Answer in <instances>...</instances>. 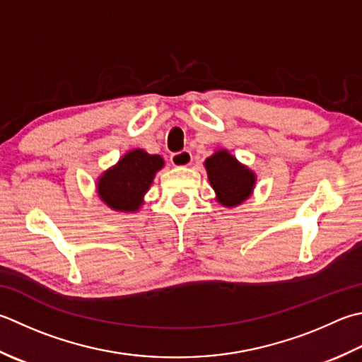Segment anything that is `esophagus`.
I'll return each mask as SVG.
<instances>
[{
    "mask_svg": "<svg viewBox=\"0 0 362 362\" xmlns=\"http://www.w3.org/2000/svg\"><path fill=\"white\" fill-rule=\"evenodd\" d=\"M191 160H193V157H191V153L188 151H182V152H177V153L171 155V163L175 168L189 166Z\"/></svg>",
    "mask_w": 362,
    "mask_h": 362,
    "instance_id": "34e87169",
    "label": "esophagus"
}]
</instances>
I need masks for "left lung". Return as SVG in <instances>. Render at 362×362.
Masks as SVG:
<instances>
[{
  "label": "left lung",
  "mask_w": 362,
  "mask_h": 362,
  "mask_svg": "<svg viewBox=\"0 0 362 362\" xmlns=\"http://www.w3.org/2000/svg\"><path fill=\"white\" fill-rule=\"evenodd\" d=\"M204 166L219 205L233 209L252 196L257 182L256 173L240 163L228 148H218L204 161Z\"/></svg>",
  "instance_id": "1"
}]
</instances>
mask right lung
I'll return each mask as SVG.
<instances>
[{
    "instance_id": "right-lung-1",
    "label": "right lung",
    "mask_w": 362,
    "mask_h": 362,
    "mask_svg": "<svg viewBox=\"0 0 362 362\" xmlns=\"http://www.w3.org/2000/svg\"><path fill=\"white\" fill-rule=\"evenodd\" d=\"M163 166L165 160L160 155L133 148L125 152L115 166L98 175L95 191L111 210L134 214L144 205V196Z\"/></svg>"
}]
</instances>
